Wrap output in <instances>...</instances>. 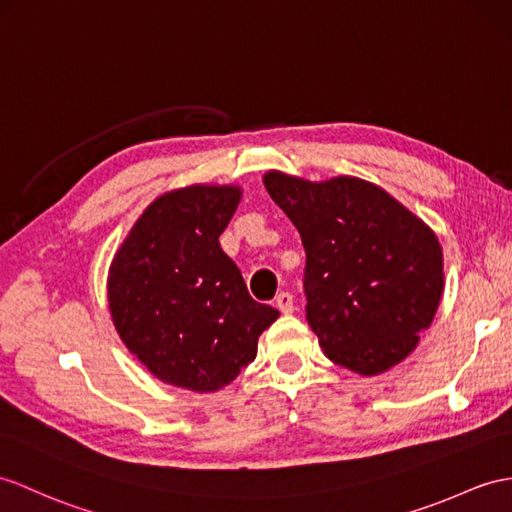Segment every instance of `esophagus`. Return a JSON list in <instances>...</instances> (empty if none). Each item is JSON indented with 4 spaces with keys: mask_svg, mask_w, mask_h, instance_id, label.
Wrapping results in <instances>:
<instances>
[{
    "mask_svg": "<svg viewBox=\"0 0 512 512\" xmlns=\"http://www.w3.org/2000/svg\"><path fill=\"white\" fill-rule=\"evenodd\" d=\"M276 306H278L280 313H284V315L293 313V295L291 293H280L276 297Z\"/></svg>",
    "mask_w": 512,
    "mask_h": 512,
    "instance_id": "esophagus-1",
    "label": "esophagus"
}]
</instances>
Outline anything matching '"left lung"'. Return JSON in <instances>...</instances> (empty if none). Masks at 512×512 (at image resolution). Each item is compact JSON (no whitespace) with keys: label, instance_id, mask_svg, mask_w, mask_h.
I'll use <instances>...</instances> for the list:
<instances>
[{"label":"left lung","instance_id":"1","mask_svg":"<svg viewBox=\"0 0 512 512\" xmlns=\"http://www.w3.org/2000/svg\"><path fill=\"white\" fill-rule=\"evenodd\" d=\"M306 249V319L332 363L378 376L415 350L443 293L436 234L380 186L263 178Z\"/></svg>","mask_w":512,"mask_h":512}]
</instances>
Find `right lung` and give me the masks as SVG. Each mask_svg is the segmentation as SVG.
<instances>
[{"label":"right lung","mask_w":512,"mask_h":512,"mask_svg":"<svg viewBox=\"0 0 512 512\" xmlns=\"http://www.w3.org/2000/svg\"><path fill=\"white\" fill-rule=\"evenodd\" d=\"M239 186L193 184L154 199L108 271L112 323L162 382L195 393L230 384L280 313L247 293L219 245Z\"/></svg>","instance_id":"1"}]
</instances>
